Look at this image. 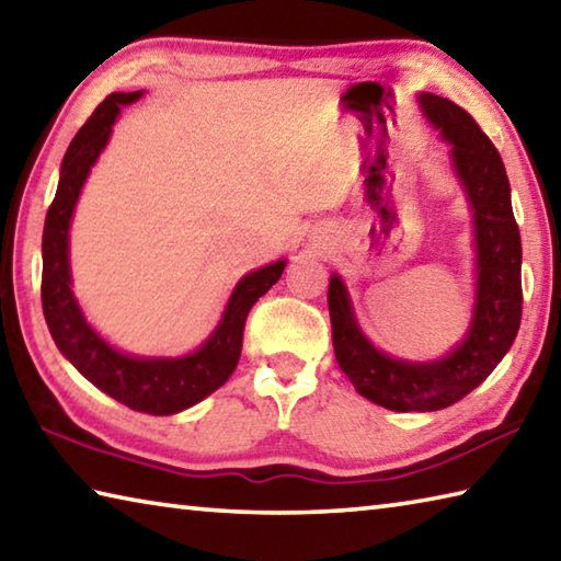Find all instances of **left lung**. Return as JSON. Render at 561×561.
<instances>
[{"label": "left lung", "instance_id": "8db88e82", "mask_svg": "<svg viewBox=\"0 0 561 561\" xmlns=\"http://www.w3.org/2000/svg\"><path fill=\"white\" fill-rule=\"evenodd\" d=\"M420 104L442 139L451 144L454 173L473 213L477 302L469 332L451 354L437 362H400L378 352L358 330L352 302L336 273L327 293L340 368L364 398L396 412L442 410L469 396L508 354L523 314V247L501 153L459 104L432 92H422Z\"/></svg>", "mask_w": 561, "mask_h": 561}]
</instances>
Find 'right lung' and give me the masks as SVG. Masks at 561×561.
<instances>
[{
  "label": "right lung",
  "instance_id": "1",
  "mask_svg": "<svg viewBox=\"0 0 561 561\" xmlns=\"http://www.w3.org/2000/svg\"><path fill=\"white\" fill-rule=\"evenodd\" d=\"M139 98L141 92H112L82 124L62 158L58 190L48 207L44 241H41V251H44L41 302H44V317L53 342L92 386L136 412L173 415L215 393L234 374L249 310L261 295L271 290V285L278 283L285 261H276L241 278L213 336L187 356L144 358L122 354L84 322L70 288L68 231L72 209L88 181L90 168L110 141L122 104H131Z\"/></svg>",
  "mask_w": 561,
  "mask_h": 561
}]
</instances>
